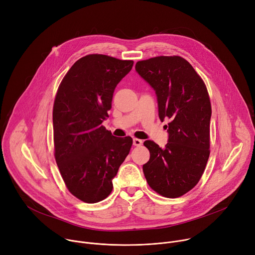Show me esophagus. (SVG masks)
<instances>
[{"instance_id":"esophagus-1","label":"esophagus","mask_w":255,"mask_h":255,"mask_svg":"<svg viewBox=\"0 0 255 255\" xmlns=\"http://www.w3.org/2000/svg\"><path fill=\"white\" fill-rule=\"evenodd\" d=\"M142 143H143V141L138 139V138H134L133 139V145H134V146H140V145H142Z\"/></svg>"}]
</instances>
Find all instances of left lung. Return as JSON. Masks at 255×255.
I'll return each instance as SVG.
<instances>
[{
  "label": "left lung",
  "mask_w": 255,
  "mask_h": 255,
  "mask_svg": "<svg viewBox=\"0 0 255 255\" xmlns=\"http://www.w3.org/2000/svg\"><path fill=\"white\" fill-rule=\"evenodd\" d=\"M135 69L155 92L159 119H169L164 148L151 140L144 142L150 152L143 164L145 178L159 195L180 197L199 183L210 155L212 109L207 88L180 56L141 60Z\"/></svg>",
  "instance_id": "left-lung-1"
}]
</instances>
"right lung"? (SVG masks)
Returning a JSON list of instances; mask_svg holds the SVG:
<instances>
[{
    "instance_id": "right-lung-1",
    "label": "right lung",
    "mask_w": 255,
    "mask_h": 255,
    "mask_svg": "<svg viewBox=\"0 0 255 255\" xmlns=\"http://www.w3.org/2000/svg\"><path fill=\"white\" fill-rule=\"evenodd\" d=\"M133 66L103 54H89L70 67L53 105L54 156L68 191L89 204L106 199L133 140L115 137L102 125L115 88Z\"/></svg>"
}]
</instances>
